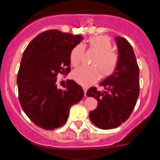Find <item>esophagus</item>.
I'll return each mask as SVG.
<instances>
[{
  "label": "esophagus",
  "instance_id": "obj_1",
  "mask_svg": "<svg viewBox=\"0 0 160 160\" xmlns=\"http://www.w3.org/2000/svg\"><path fill=\"white\" fill-rule=\"evenodd\" d=\"M83 91H84V96H87V91H88V88L86 87H83Z\"/></svg>",
  "mask_w": 160,
  "mask_h": 160
}]
</instances>
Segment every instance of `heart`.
I'll use <instances>...</instances> for the list:
<instances>
[{
	"label": "heart",
	"mask_w": 160,
	"mask_h": 160,
	"mask_svg": "<svg viewBox=\"0 0 160 160\" xmlns=\"http://www.w3.org/2000/svg\"><path fill=\"white\" fill-rule=\"evenodd\" d=\"M88 48L97 56L92 61V67L82 66L72 72V78L80 84L89 86L100 77H110L114 72L118 64V56L113 51V45L110 38L104 35L91 37L88 40ZM85 48L83 45L76 46L70 52V62L77 67L83 60ZM101 73L100 74L99 72Z\"/></svg>",
	"instance_id": "obj_1"
}]
</instances>
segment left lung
Returning a JSON list of instances; mask_svg holds the SVG:
<instances>
[{
  "label": "left lung",
  "instance_id": "left-lung-1",
  "mask_svg": "<svg viewBox=\"0 0 160 160\" xmlns=\"http://www.w3.org/2000/svg\"><path fill=\"white\" fill-rule=\"evenodd\" d=\"M118 64L110 77L100 83L103 92L95 87L87 92L88 97L98 100L96 109L89 113L92 123L101 129L118 127L130 117L139 95V68L130 43L122 37H116Z\"/></svg>",
  "mask_w": 160,
  "mask_h": 160
}]
</instances>
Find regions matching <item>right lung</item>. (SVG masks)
<instances>
[{"instance_id":"obj_1","label":"right lung","mask_w":160,"mask_h":160,"mask_svg":"<svg viewBox=\"0 0 160 160\" xmlns=\"http://www.w3.org/2000/svg\"><path fill=\"white\" fill-rule=\"evenodd\" d=\"M82 39L81 35L47 30L24 51L17 77L19 102L30 120L43 129L62 126L71 106L83 98V88L74 80H67L64 90L56 85L59 74L70 72V52Z\"/></svg>"}]
</instances>
